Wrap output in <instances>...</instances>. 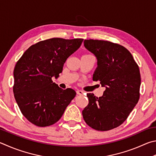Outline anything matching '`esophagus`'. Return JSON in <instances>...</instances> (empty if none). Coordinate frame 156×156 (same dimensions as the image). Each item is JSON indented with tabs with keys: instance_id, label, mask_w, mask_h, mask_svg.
<instances>
[{
	"instance_id": "obj_1",
	"label": "esophagus",
	"mask_w": 156,
	"mask_h": 156,
	"mask_svg": "<svg viewBox=\"0 0 156 156\" xmlns=\"http://www.w3.org/2000/svg\"><path fill=\"white\" fill-rule=\"evenodd\" d=\"M76 94H80V95H81V94H83V91L81 90H76Z\"/></svg>"
}]
</instances>
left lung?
I'll use <instances>...</instances> for the list:
<instances>
[{
	"instance_id": "1",
	"label": "left lung",
	"mask_w": 156,
	"mask_h": 156,
	"mask_svg": "<svg viewBox=\"0 0 156 156\" xmlns=\"http://www.w3.org/2000/svg\"><path fill=\"white\" fill-rule=\"evenodd\" d=\"M84 46L97 59L93 81L105 87L102 97L88 93V105L82 111L87 125L108 131L123 123L140 98V73L126 48L109 41L85 40Z\"/></svg>"
}]
</instances>
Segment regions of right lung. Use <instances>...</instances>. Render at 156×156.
<instances>
[{
  "label": "right lung",
  "instance_id": "right-lung-1",
  "mask_svg": "<svg viewBox=\"0 0 156 156\" xmlns=\"http://www.w3.org/2000/svg\"><path fill=\"white\" fill-rule=\"evenodd\" d=\"M83 39L54 37L31 45L18 59L13 70V91L23 116L37 127L50 126L61 119L76 95L52 81L62 73L70 55Z\"/></svg>",
  "mask_w": 156,
  "mask_h": 156
}]
</instances>
